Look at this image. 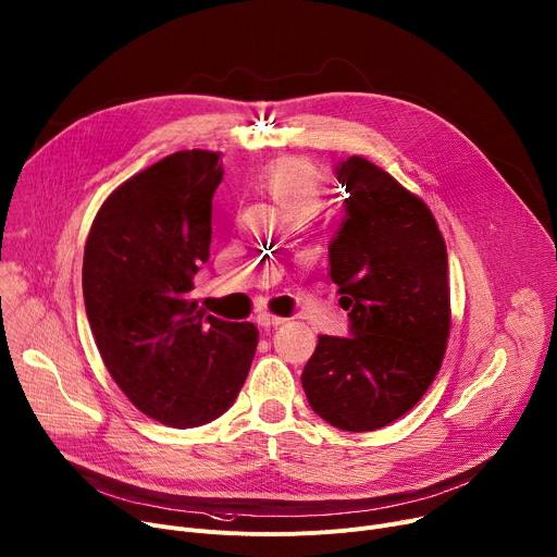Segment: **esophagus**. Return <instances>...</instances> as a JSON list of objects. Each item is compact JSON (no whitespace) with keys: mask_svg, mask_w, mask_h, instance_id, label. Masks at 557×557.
I'll return each mask as SVG.
<instances>
[{"mask_svg":"<svg viewBox=\"0 0 557 557\" xmlns=\"http://www.w3.org/2000/svg\"><path fill=\"white\" fill-rule=\"evenodd\" d=\"M257 322L262 324V326H277V324L284 322V318L273 315V313H269V311H259V313H257Z\"/></svg>","mask_w":557,"mask_h":557,"instance_id":"obj_1","label":"esophagus"}]
</instances>
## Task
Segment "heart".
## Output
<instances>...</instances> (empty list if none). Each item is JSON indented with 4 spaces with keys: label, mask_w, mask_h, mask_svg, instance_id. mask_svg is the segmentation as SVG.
Masks as SVG:
<instances>
[{
    "label": "heart",
    "mask_w": 557,
    "mask_h": 557,
    "mask_svg": "<svg viewBox=\"0 0 557 557\" xmlns=\"http://www.w3.org/2000/svg\"><path fill=\"white\" fill-rule=\"evenodd\" d=\"M262 190L269 193L286 212L295 216H311L322 203V190L315 178L298 165H273L259 176Z\"/></svg>",
    "instance_id": "b5f03b06"
}]
</instances>
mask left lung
Masks as SVG:
<instances>
[{
	"label": "left lung",
	"instance_id": "obj_1",
	"mask_svg": "<svg viewBox=\"0 0 557 557\" xmlns=\"http://www.w3.org/2000/svg\"><path fill=\"white\" fill-rule=\"evenodd\" d=\"M345 221L329 246L351 336H318L302 372L313 412L369 432L421 400L450 336L448 250L425 201L362 157L336 168Z\"/></svg>",
	"mask_w": 557,
	"mask_h": 557
}]
</instances>
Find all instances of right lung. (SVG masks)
I'll list each match as a JSON object with an SVG mask.
<instances>
[{
	"label": "right lung",
	"instance_id": "add662e5",
	"mask_svg": "<svg viewBox=\"0 0 557 557\" xmlns=\"http://www.w3.org/2000/svg\"><path fill=\"white\" fill-rule=\"evenodd\" d=\"M221 154L174 152L100 206L83 259L91 333L111 379L143 414L197 428L235 403L257 326L208 315L190 300L210 257Z\"/></svg>",
	"mask_w": 557,
	"mask_h": 557
}]
</instances>
